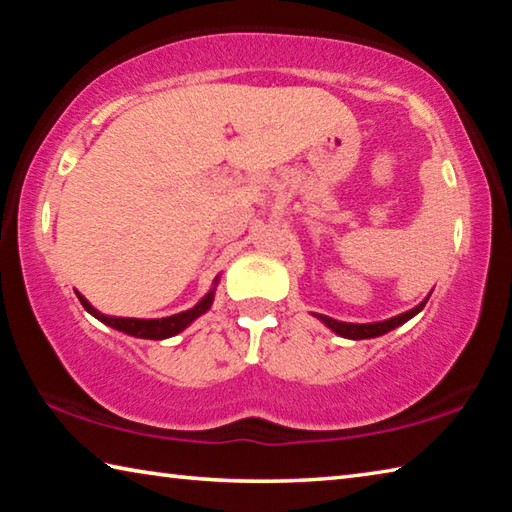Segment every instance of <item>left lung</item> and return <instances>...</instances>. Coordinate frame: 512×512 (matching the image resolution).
Segmentation results:
<instances>
[{
    "mask_svg": "<svg viewBox=\"0 0 512 512\" xmlns=\"http://www.w3.org/2000/svg\"><path fill=\"white\" fill-rule=\"evenodd\" d=\"M429 300V298H427ZM427 300L420 302L418 307H413L411 311H404V314L400 316H393L388 320H379V323H366V325H359V323H341V320H334L329 316H323V314H314L316 318L323 320V323L332 329V332H336L339 336H343V339H352V341H361V339H375V336H381L386 332H391V329L404 325L406 320L413 318L415 314H420L422 307L427 305Z\"/></svg>",
    "mask_w": 512,
    "mask_h": 512,
    "instance_id": "left-lung-1",
    "label": "left lung"
}]
</instances>
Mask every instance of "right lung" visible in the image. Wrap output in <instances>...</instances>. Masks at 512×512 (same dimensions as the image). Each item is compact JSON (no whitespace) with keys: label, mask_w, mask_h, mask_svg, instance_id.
<instances>
[{"label":"right lung","mask_w":512,"mask_h":512,"mask_svg":"<svg viewBox=\"0 0 512 512\" xmlns=\"http://www.w3.org/2000/svg\"><path fill=\"white\" fill-rule=\"evenodd\" d=\"M214 282H219V280H214ZM76 296H79L85 311H90V314L94 318H99L101 323L115 327V329H119V332H124V334L137 336V339L162 341V339H169V336L180 334L189 323H194L198 316H203L205 311L212 307L214 289L207 293V296L201 302H198L196 307L187 309V311H180V314H173V316H167V318H117V316H106V314H101V311L94 309L90 302L81 296L79 291H76Z\"/></svg>","instance_id":"obj_1"}]
</instances>
